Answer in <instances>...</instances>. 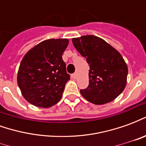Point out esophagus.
<instances>
[{"mask_svg": "<svg viewBox=\"0 0 146 146\" xmlns=\"http://www.w3.org/2000/svg\"><path fill=\"white\" fill-rule=\"evenodd\" d=\"M71 76H72V78H73V79H76V73H73V74H72V75H71Z\"/></svg>", "mask_w": 146, "mask_h": 146, "instance_id": "obj_1", "label": "esophagus"}]
</instances>
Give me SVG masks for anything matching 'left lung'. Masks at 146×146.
<instances>
[{
  "instance_id": "obj_1",
  "label": "left lung",
  "mask_w": 146,
  "mask_h": 146,
  "mask_svg": "<svg viewBox=\"0 0 146 146\" xmlns=\"http://www.w3.org/2000/svg\"><path fill=\"white\" fill-rule=\"evenodd\" d=\"M72 41L90 66L88 87L80 90L83 97L95 105L106 104L117 98L125 88L128 73L119 51L93 35L73 38Z\"/></svg>"
}]
</instances>
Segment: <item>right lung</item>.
Here are the masks:
<instances>
[{"instance_id":"obj_1","label":"right lung","mask_w":146,"mask_h":146,"mask_svg":"<svg viewBox=\"0 0 146 146\" xmlns=\"http://www.w3.org/2000/svg\"><path fill=\"white\" fill-rule=\"evenodd\" d=\"M68 39H49L25 54L17 75L18 85L25 99L37 107L49 108L59 102L70 79L62 54Z\"/></svg>"}]
</instances>
